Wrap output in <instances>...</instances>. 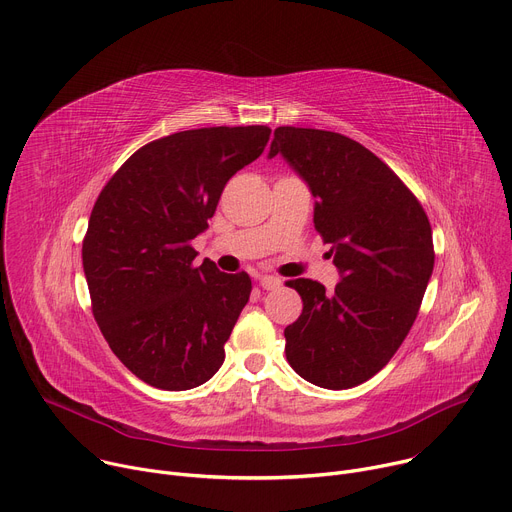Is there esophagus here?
Instances as JSON below:
<instances>
[{"label":"esophagus","instance_id":"esophagus-1","mask_svg":"<svg viewBox=\"0 0 512 512\" xmlns=\"http://www.w3.org/2000/svg\"><path fill=\"white\" fill-rule=\"evenodd\" d=\"M260 287L264 291H274L280 287V278H276L272 274H264V276H260Z\"/></svg>","mask_w":512,"mask_h":512}]
</instances>
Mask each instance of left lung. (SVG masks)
<instances>
[{"mask_svg":"<svg viewBox=\"0 0 512 512\" xmlns=\"http://www.w3.org/2000/svg\"><path fill=\"white\" fill-rule=\"evenodd\" d=\"M280 154L315 197L313 223L339 270L333 291L289 280L303 313L285 329L287 360L307 382L344 390L380 372L413 327L435 252L427 213L360 142L313 128L274 130Z\"/></svg>","mask_w":512,"mask_h":512,"instance_id":"1","label":"left lung"}]
</instances>
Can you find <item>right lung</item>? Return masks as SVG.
Returning a JSON list of instances; mask_svg holds the SVG:
<instances>
[{
    "label": "right lung",
    "instance_id": "right-lung-1",
    "mask_svg": "<svg viewBox=\"0 0 512 512\" xmlns=\"http://www.w3.org/2000/svg\"><path fill=\"white\" fill-rule=\"evenodd\" d=\"M266 126L201 128L136 150L99 193L83 240L95 321L140 380L189 390L223 364L252 280L195 262L225 183L254 162Z\"/></svg>",
    "mask_w": 512,
    "mask_h": 512
}]
</instances>
